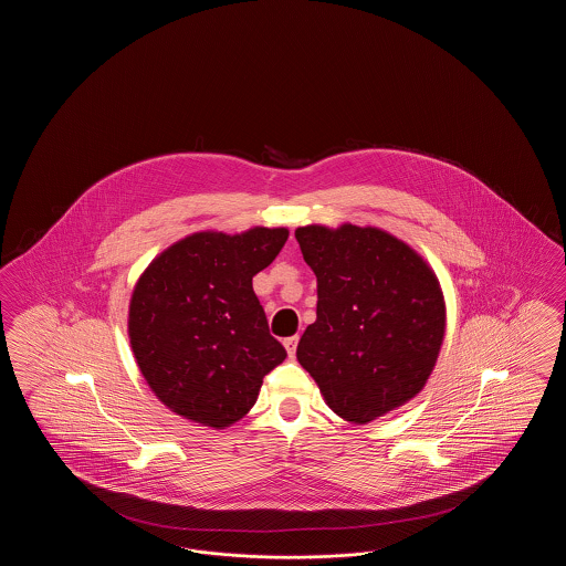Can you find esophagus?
<instances>
[{
    "label": "esophagus",
    "instance_id": "34e87169",
    "mask_svg": "<svg viewBox=\"0 0 566 566\" xmlns=\"http://www.w3.org/2000/svg\"><path fill=\"white\" fill-rule=\"evenodd\" d=\"M296 342H298V337H296V335H293V337H286V339H284V348H286V352H289V356H295Z\"/></svg>",
    "mask_w": 566,
    "mask_h": 566
}]
</instances>
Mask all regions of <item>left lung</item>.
Wrapping results in <instances>:
<instances>
[{
	"label": "left lung",
	"mask_w": 566,
	"mask_h": 566,
	"mask_svg": "<svg viewBox=\"0 0 566 566\" xmlns=\"http://www.w3.org/2000/svg\"><path fill=\"white\" fill-rule=\"evenodd\" d=\"M296 242L316 273V323L296 346L328 407L354 424L407 403L431 376L446 305L429 265L403 242L344 224L301 227Z\"/></svg>",
	"instance_id": "8db88e82"
}]
</instances>
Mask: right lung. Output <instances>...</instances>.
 <instances>
[{"mask_svg": "<svg viewBox=\"0 0 566 566\" xmlns=\"http://www.w3.org/2000/svg\"><path fill=\"white\" fill-rule=\"evenodd\" d=\"M286 229L195 233L167 248L135 286L129 337L153 392L178 416L224 429L284 358L252 277L270 268Z\"/></svg>", "mask_w": 566, "mask_h": 566, "instance_id": "1", "label": "right lung"}]
</instances>
